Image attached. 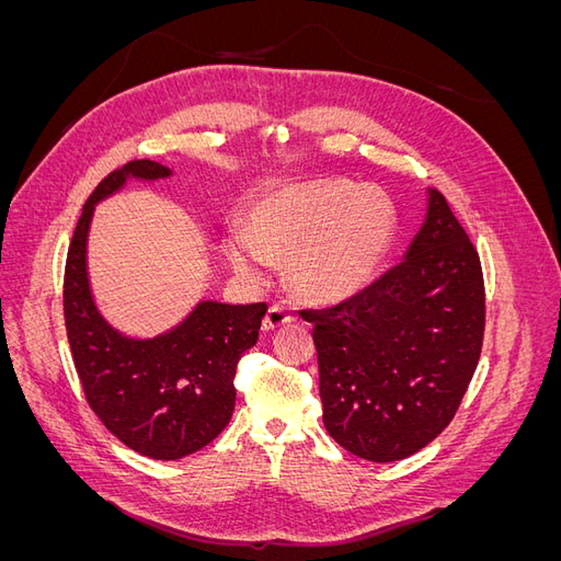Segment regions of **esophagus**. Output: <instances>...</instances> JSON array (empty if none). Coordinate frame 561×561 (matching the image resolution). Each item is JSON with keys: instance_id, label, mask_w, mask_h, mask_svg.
Masks as SVG:
<instances>
[{"instance_id": "1", "label": "esophagus", "mask_w": 561, "mask_h": 561, "mask_svg": "<svg viewBox=\"0 0 561 561\" xmlns=\"http://www.w3.org/2000/svg\"><path fill=\"white\" fill-rule=\"evenodd\" d=\"M293 320H295V316L290 309H285L283 304H274V307L266 311V316L262 320V328L268 332V330H276V328L285 325V322H293Z\"/></svg>"}]
</instances>
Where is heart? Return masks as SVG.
Masks as SVG:
<instances>
[{"mask_svg":"<svg viewBox=\"0 0 561 561\" xmlns=\"http://www.w3.org/2000/svg\"><path fill=\"white\" fill-rule=\"evenodd\" d=\"M393 225V206L381 192L320 178L257 203L248 231L231 233L225 254L245 280H262L268 260L287 262L299 295L336 301L375 276Z\"/></svg>","mask_w":561,"mask_h":561,"instance_id":"heart-1","label":"heart"}]
</instances>
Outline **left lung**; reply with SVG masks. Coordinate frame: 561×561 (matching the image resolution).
Instances as JSON below:
<instances>
[{"label":"left lung","mask_w":561,"mask_h":561,"mask_svg":"<svg viewBox=\"0 0 561 561\" xmlns=\"http://www.w3.org/2000/svg\"><path fill=\"white\" fill-rule=\"evenodd\" d=\"M299 316L313 322L328 433L367 461H400L449 426L478 367L480 254L433 190L400 264L344 301Z\"/></svg>","instance_id":"1"}]
</instances>
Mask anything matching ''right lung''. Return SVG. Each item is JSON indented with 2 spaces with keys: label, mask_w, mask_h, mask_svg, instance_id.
I'll list each match as a JSON object with an SVG mask.
<instances>
[{
  "label": "right lung",
  "mask_w": 561,
  "mask_h": 561,
  "mask_svg": "<svg viewBox=\"0 0 561 561\" xmlns=\"http://www.w3.org/2000/svg\"><path fill=\"white\" fill-rule=\"evenodd\" d=\"M138 159L116 168L83 203L67 250L62 311L67 342L91 410L126 447L159 461L190 456L227 428L236 402V365L257 344L266 304L201 301L182 325L154 339H130L98 313L87 276V236L100 198L128 178H168Z\"/></svg>",
  "instance_id": "right-lung-1"
}]
</instances>
